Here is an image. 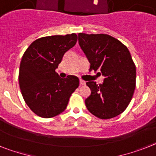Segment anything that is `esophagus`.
I'll use <instances>...</instances> for the list:
<instances>
[{
  "mask_svg": "<svg viewBox=\"0 0 156 156\" xmlns=\"http://www.w3.org/2000/svg\"><path fill=\"white\" fill-rule=\"evenodd\" d=\"M79 82H80L81 85H86V82H85V81H83V80H82V79L79 81Z\"/></svg>",
  "mask_w": 156,
  "mask_h": 156,
  "instance_id": "esophagus-1",
  "label": "esophagus"
}]
</instances>
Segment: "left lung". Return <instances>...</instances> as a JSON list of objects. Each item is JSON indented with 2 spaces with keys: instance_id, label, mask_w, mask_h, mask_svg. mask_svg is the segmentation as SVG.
Listing matches in <instances>:
<instances>
[{
  "instance_id": "obj_1",
  "label": "left lung",
  "mask_w": 156,
  "mask_h": 156,
  "mask_svg": "<svg viewBox=\"0 0 156 156\" xmlns=\"http://www.w3.org/2000/svg\"><path fill=\"white\" fill-rule=\"evenodd\" d=\"M78 44L90 70L105 77L101 84L86 82L91 94L85 104L93 115L110 119L125 110L136 88V66L126 46L106 34H78Z\"/></svg>"
}]
</instances>
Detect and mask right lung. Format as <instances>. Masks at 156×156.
Wrapping results in <instances>:
<instances>
[{"label": "right lung", "instance_id": "right-lung-1", "mask_svg": "<svg viewBox=\"0 0 156 156\" xmlns=\"http://www.w3.org/2000/svg\"><path fill=\"white\" fill-rule=\"evenodd\" d=\"M77 40L74 33L42 37L31 43L23 54L20 65V88L27 106L37 116L50 118L60 114L78 87V77L61 78L55 72L64 54Z\"/></svg>", "mask_w": 156, "mask_h": 156}]
</instances>
